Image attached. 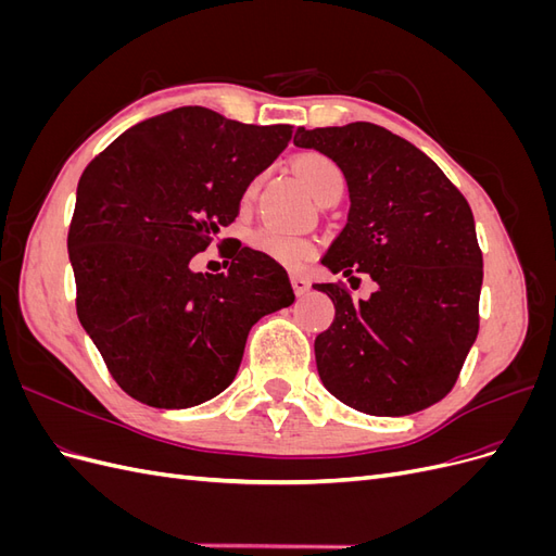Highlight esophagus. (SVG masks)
<instances>
[{
  "label": "esophagus",
  "mask_w": 556,
  "mask_h": 556,
  "mask_svg": "<svg viewBox=\"0 0 556 556\" xmlns=\"http://www.w3.org/2000/svg\"><path fill=\"white\" fill-rule=\"evenodd\" d=\"M290 282H292V290L296 296H304L311 290V282L304 276H292Z\"/></svg>",
  "instance_id": "esophagus-1"
}]
</instances>
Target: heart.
Here are the masks:
<instances>
[{
	"mask_svg": "<svg viewBox=\"0 0 556 556\" xmlns=\"http://www.w3.org/2000/svg\"><path fill=\"white\" fill-rule=\"evenodd\" d=\"M294 172L304 180L311 194L315 197L317 204H333L345 190V176L339 164H336L329 155L317 153V150H308V153H301L294 160ZM257 192V180H252L245 190V201H250ZM250 245L260 250L262 255L271 257L274 262L296 268L304 262H308L315 255V245L308 239L290 237V233H282L271 227H260L252 231Z\"/></svg>",
	"mask_w": 556,
	"mask_h": 556,
	"instance_id": "1",
	"label": "heart"
}]
</instances>
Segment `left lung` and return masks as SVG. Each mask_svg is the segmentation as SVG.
<instances>
[{
  "label": "left lung",
  "mask_w": 556,
  "mask_h": 556,
  "mask_svg": "<svg viewBox=\"0 0 556 556\" xmlns=\"http://www.w3.org/2000/svg\"><path fill=\"white\" fill-rule=\"evenodd\" d=\"M294 146L329 155L348 180V223L323 264L378 285L366 301L341 282L313 285L336 308L315 339L319 380L366 415L433 406L480 327L482 252L468 201L422 150L374 123L299 127Z\"/></svg>",
  "instance_id": "8db88e82"
}]
</instances>
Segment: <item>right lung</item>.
Wrapping results in <instances>:
<instances>
[{"instance_id": "1", "label": "right lung", "mask_w": 556, "mask_h": 556, "mask_svg": "<svg viewBox=\"0 0 556 556\" xmlns=\"http://www.w3.org/2000/svg\"><path fill=\"white\" fill-rule=\"evenodd\" d=\"M290 139L292 125L182 106L129 127L86 166L66 237L76 313L131 399L176 410L217 396L252 325L294 301L285 268L241 243L227 274L190 266Z\"/></svg>"}]
</instances>
